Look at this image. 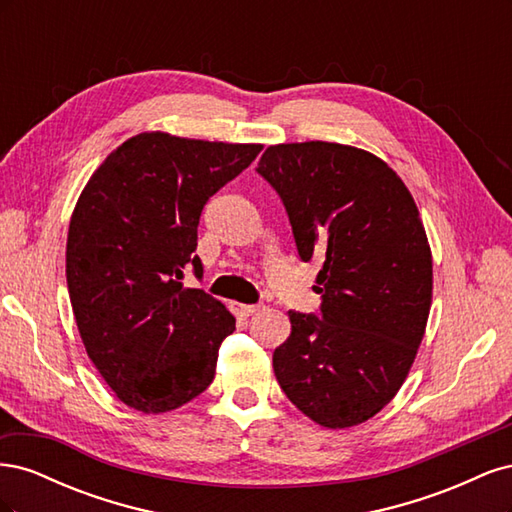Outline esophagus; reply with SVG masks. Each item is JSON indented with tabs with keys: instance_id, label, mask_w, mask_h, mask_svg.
<instances>
[{
	"instance_id": "esophagus-1",
	"label": "esophagus",
	"mask_w": 512,
	"mask_h": 512,
	"mask_svg": "<svg viewBox=\"0 0 512 512\" xmlns=\"http://www.w3.org/2000/svg\"><path fill=\"white\" fill-rule=\"evenodd\" d=\"M230 309H232V312H235L237 316H243V318H247V316L256 314L258 309H260V305H245V303H237V301H232V303H230Z\"/></svg>"
}]
</instances>
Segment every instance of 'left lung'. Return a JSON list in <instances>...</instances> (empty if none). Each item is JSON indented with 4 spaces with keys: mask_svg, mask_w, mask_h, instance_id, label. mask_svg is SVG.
<instances>
[{
    "mask_svg": "<svg viewBox=\"0 0 512 512\" xmlns=\"http://www.w3.org/2000/svg\"><path fill=\"white\" fill-rule=\"evenodd\" d=\"M256 173L282 198L320 312L290 309L273 352L286 397L322 427L378 414L404 384L431 307V250L412 194L374 153L324 141L269 147Z\"/></svg>",
    "mask_w": 512,
    "mask_h": 512,
    "instance_id": "obj_1",
    "label": "left lung"
}]
</instances>
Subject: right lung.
Listing matches in <instances>:
<instances>
[{"mask_svg": "<svg viewBox=\"0 0 512 512\" xmlns=\"http://www.w3.org/2000/svg\"><path fill=\"white\" fill-rule=\"evenodd\" d=\"M260 149L143 132L85 185L66 245L70 303L89 359L126 406L168 412L213 382L235 318L181 280L203 277L194 252L207 200Z\"/></svg>", "mask_w": 512, "mask_h": 512, "instance_id": "1", "label": "right lung"}]
</instances>
